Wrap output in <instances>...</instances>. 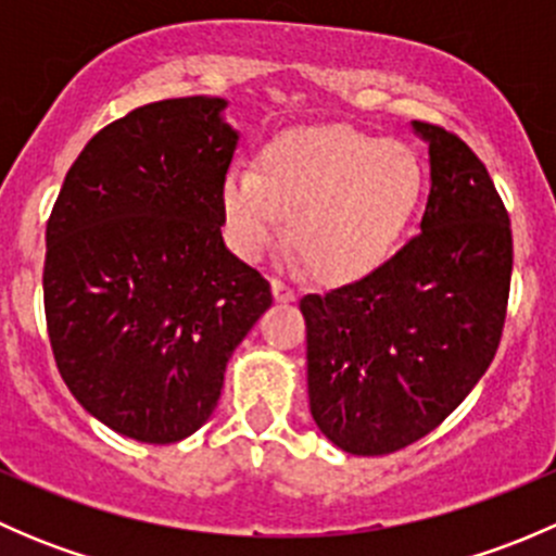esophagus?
Segmentation results:
<instances>
[{"instance_id":"1","label":"esophagus","mask_w":556,"mask_h":556,"mask_svg":"<svg viewBox=\"0 0 556 556\" xmlns=\"http://www.w3.org/2000/svg\"><path fill=\"white\" fill-rule=\"evenodd\" d=\"M271 293L277 304H293L295 301V290L285 282H271Z\"/></svg>"}]
</instances>
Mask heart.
Returning a JSON list of instances; mask_svg holds the SVG:
<instances>
[{"instance_id":"b5f03b06","label":"heart","mask_w":556,"mask_h":556,"mask_svg":"<svg viewBox=\"0 0 556 556\" xmlns=\"http://www.w3.org/2000/svg\"><path fill=\"white\" fill-rule=\"evenodd\" d=\"M422 185V166L406 144L350 126L290 128L263 144L255 172L223 177V233L242 261H261L288 215L290 257L309 263L319 282L352 285L395 255Z\"/></svg>"}]
</instances>
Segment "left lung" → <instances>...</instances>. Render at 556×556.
Here are the masks:
<instances>
[{
    "label": "left lung",
    "instance_id": "8db88e82",
    "mask_svg": "<svg viewBox=\"0 0 556 556\" xmlns=\"http://www.w3.org/2000/svg\"><path fill=\"white\" fill-rule=\"evenodd\" d=\"M412 128L430 155L419 237L371 277L301 299L314 425L357 457L439 428L490 368L506 319V206L463 139Z\"/></svg>",
    "mask_w": 556,
    "mask_h": 556
}]
</instances>
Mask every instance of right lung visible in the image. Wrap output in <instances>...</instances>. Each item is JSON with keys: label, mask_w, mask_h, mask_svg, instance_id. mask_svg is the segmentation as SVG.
Wrapping results in <instances>:
<instances>
[{"label": "right lung", "mask_w": 556, "mask_h": 556, "mask_svg": "<svg viewBox=\"0 0 556 556\" xmlns=\"http://www.w3.org/2000/svg\"><path fill=\"white\" fill-rule=\"evenodd\" d=\"M220 97L137 106L86 144L45 231V317L83 408L126 439L174 444L220 401L233 350L271 306L220 233L239 131Z\"/></svg>", "instance_id": "obj_1"}]
</instances>
